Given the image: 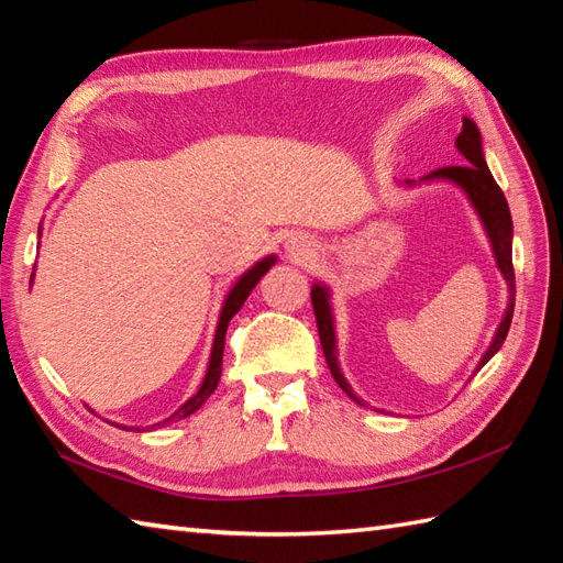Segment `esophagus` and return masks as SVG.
Returning a JSON list of instances; mask_svg holds the SVG:
<instances>
[{"label":"esophagus","mask_w":563,"mask_h":563,"mask_svg":"<svg viewBox=\"0 0 563 563\" xmlns=\"http://www.w3.org/2000/svg\"><path fill=\"white\" fill-rule=\"evenodd\" d=\"M285 251H288V256L295 261H307L309 256L314 254V242L312 236H307L302 232L292 234L288 242H285Z\"/></svg>","instance_id":"obj_1"}]
</instances>
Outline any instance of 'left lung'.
<instances>
[{
  "instance_id": "1",
  "label": "left lung",
  "mask_w": 563,
  "mask_h": 563,
  "mask_svg": "<svg viewBox=\"0 0 563 563\" xmlns=\"http://www.w3.org/2000/svg\"><path fill=\"white\" fill-rule=\"evenodd\" d=\"M460 154L466 159L464 166H442V169L430 172L423 176V181H450L454 186H460L466 198L474 206L476 214L484 224V230L488 234V242H492L494 256H496V266L508 283V307H506V317L498 324V331L494 336V343L488 345V351L479 361V367L476 373L492 361V357L498 353L500 345H504L508 329H510V319H512V307H516V271H512V220H510V210H508V200L504 196V190L498 188L494 181L492 172H488L486 159H484V150H482V133L476 128L474 121L470 118H462V133L454 140ZM312 307H314V317H317V329H319V341H321V351H324L327 365L331 369L333 379L339 382V387L349 394V397L357 404L361 401L353 394L349 379L343 377L341 365H339V355H336V333H333V314H331V302H329V288L321 283L312 285Z\"/></svg>"
}]
</instances>
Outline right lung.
Listing matches in <instances>:
<instances>
[{
	"label": "right lung",
	"instance_id": "right-lung-1",
	"mask_svg": "<svg viewBox=\"0 0 563 563\" xmlns=\"http://www.w3.org/2000/svg\"><path fill=\"white\" fill-rule=\"evenodd\" d=\"M273 263H275V256H268V258L258 261L256 266H251V268L242 275V278H239V280L234 283V288H232L230 292H227L224 305H222V312H220V319H218V329H214V341H212V353H210L208 373H206V377H202L200 389L181 406V409L174 411L169 418H164V421L157 423V426L172 423V421H181V418H186V416H190L194 411H198L200 406L208 401L210 394H212L214 389H218V382H220V375H222L224 333H227V327H230V319L239 312V309H242V305L246 302V297L251 295V290L256 288V283L263 278V275L268 273V268L273 266ZM118 428H121V426H118ZM123 428H125V426H123ZM125 430H128V428H125ZM135 430H140V428H135Z\"/></svg>",
	"mask_w": 563,
	"mask_h": 563
}]
</instances>
